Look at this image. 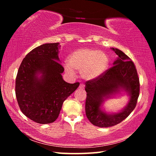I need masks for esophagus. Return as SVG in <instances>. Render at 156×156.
Listing matches in <instances>:
<instances>
[{"label":"esophagus","mask_w":156,"mask_h":156,"mask_svg":"<svg viewBox=\"0 0 156 156\" xmlns=\"http://www.w3.org/2000/svg\"><path fill=\"white\" fill-rule=\"evenodd\" d=\"M84 87H85V86L83 84H80V86H79V88H80V89H84Z\"/></svg>","instance_id":"34e87169"}]
</instances>
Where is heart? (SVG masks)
Wrapping results in <instances>:
<instances>
[{
    "label": "heart",
    "instance_id": "obj_1",
    "mask_svg": "<svg viewBox=\"0 0 156 156\" xmlns=\"http://www.w3.org/2000/svg\"><path fill=\"white\" fill-rule=\"evenodd\" d=\"M69 65L65 69L74 75V70L80 72L82 77L90 80L97 78L107 70L109 61L105 53L93 49H80L69 55Z\"/></svg>",
    "mask_w": 156,
    "mask_h": 156
}]
</instances>
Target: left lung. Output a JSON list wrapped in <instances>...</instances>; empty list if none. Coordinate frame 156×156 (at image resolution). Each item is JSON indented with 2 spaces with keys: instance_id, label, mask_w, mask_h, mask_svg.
<instances>
[{
  "instance_id": "obj_1",
  "label": "left lung",
  "mask_w": 156,
  "mask_h": 156,
  "mask_svg": "<svg viewBox=\"0 0 156 156\" xmlns=\"http://www.w3.org/2000/svg\"><path fill=\"white\" fill-rule=\"evenodd\" d=\"M111 49L118 55L113 66L85 86L86 115L92 124L99 127H112L123 121L136 107L140 95V80L133 62L119 49ZM121 91L129 97L128 105L118 113L106 112L102 108L104 102Z\"/></svg>"
}]
</instances>
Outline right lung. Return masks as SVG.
I'll list each match as a JSON object with an SVG mask.
<instances>
[{
	"instance_id": "obj_1",
	"label": "right lung",
	"mask_w": 156,
	"mask_h": 156,
	"mask_svg": "<svg viewBox=\"0 0 156 156\" xmlns=\"http://www.w3.org/2000/svg\"><path fill=\"white\" fill-rule=\"evenodd\" d=\"M59 43L43 44L23 59L15 81V94L20 109L39 124L54 122L63 102L80 85L64 80L59 64Z\"/></svg>"
}]
</instances>
